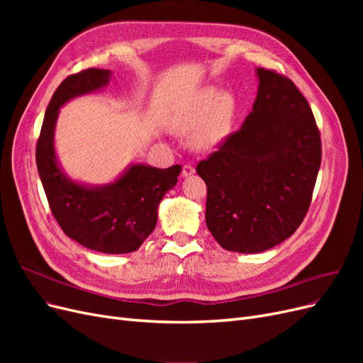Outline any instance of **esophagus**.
I'll return each instance as SVG.
<instances>
[{
	"mask_svg": "<svg viewBox=\"0 0 363 363\" xmlns=\"http://www.w3.org/2000/svg\"><path fill=\"white\" fill-rule=\"evenodd\" d=\"M194 174H195V168L192 167V164H184L183 171H182L183 177H191V175H194Z\"/></svg>",
	"mask_w": 363,
	"mask_h": 363,
	"instance_id": "esophagus-1",
	"label": "esophagus"
}]
</instances>
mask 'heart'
<instances>
[{"mask_svg":"<svg viewBox=\"0 0 363 363\" xmlns=\"http://www.w3.org/2000/svg\"><path fill=\"white\" fill-rule=\"evenodd\" d=\"M235 111L233 96L216 89L206 87L191 96L171 121V128L177 135H195V145L201 150H211L228 136L232 130Z\"/></svg>","mask_w":363,"mask_h":363,"instance_id":"b5f03b06","label":"heart"}]
</instances>
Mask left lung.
<instances>
[{"label": "left lung", "mask_w": 363, "mask_h": 363, "mask_svg": "<svg viewBox=\"0 0 363 363\" xmlns=\"http://www.w3.org/2000/svg\"><path fill=\"white\" fill-rule=\"evenodd\" d=\"M257 96L240 130L196 164L206 182V224L235 252H262L300 227L321 164V138L296 86L257 68Z\"/></svg>", "instance_id": "1"}]
</instances>
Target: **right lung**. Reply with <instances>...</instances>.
Here are the masks:
<instances>
[{"label":"right lung","mask_w":363,"mask_h":363,"mask_svg":"<svg viewBox=\"0 0 363 363\" xmlns=\"http://www.w3.org/2000/svg\"><path fill=\"white\" fill-rule=\"evenodd\" d=\"M112 71L89 68L65 79L47 107L36 145L38 172L51 212L65 235L80 245L124 255L136 251L157 223L162 199L177 184L182 167L167 169L131 163L107 184H84L65 172L56 156L54 131L60 107L72 98L101 91Z\"/></svg>","instance_id":"obj_1"}]
</instances>
